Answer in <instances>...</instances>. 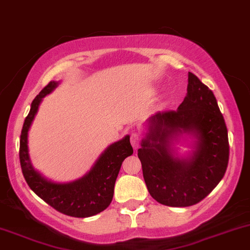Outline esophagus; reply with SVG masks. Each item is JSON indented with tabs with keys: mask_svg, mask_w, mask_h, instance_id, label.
I'll return each instance as SVG.
<instances>
[{
	"mask_svg": "<svg viewBox=\"0 0 250 250\" xmlns=\"http://www.w3.org/2000/svg\"><path fill=\"white\" fill-rule=\"evenodd\" d=\"M130 142H131L132 147L135 148V151H137L139 147V143H141V138H139V135L137 134V132H132L131 137H130Z\"/></svg>",
	"mask_w": 250,
	"mask_h": 250,
	"instance_id": "1",
	"label": "esophagus"
}]
</instances>
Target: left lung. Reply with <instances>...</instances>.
Returning a JSON list of instances; mask_svg holds the SVG:
<instances>
[{
    "mask_svg": "<svg viewBox=\"0 0 250 250\" xmlns=\"http://www.w3.org/2000/svg\"><path fill=\"white\" fill-rule=\"evenodd\" d=\"M183 133L196 139L188 158H178L172 143ZM228 129L217 101L207 85L188 72V95L177 111L158 112L147 120L138 149L151 197L169 207H188L207 197L228 168Z\"/></svg>",
    "mask_w": 250,
    "mask_h": 250,
    "instance_id": "8db88e82",
    "label": "left lung"
}]
</instances>
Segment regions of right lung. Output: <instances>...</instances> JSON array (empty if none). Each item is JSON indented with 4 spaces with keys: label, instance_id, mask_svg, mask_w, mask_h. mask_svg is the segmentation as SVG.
I'll return each mask as SVG.
<instances>
[{
    "label": "right lung",
    "instance_id": "right-lung-1",
    "mask_svg": "<svg viewBox=\"0 0 250 250\" xmlns=\"http://www.w3.org/2000/svg\"><path fill=\"white\" fill-rule=\"evenodd\" d=\"M58 82L51 81L42 89L32 102L31 111L26 116L21 135V171L33 192L56 210L72 217H90L105 210L112 202L114 185L121 165L127 156L134 153L130 137L109 145L99 156L94 167L82 178L71 183H55L43 177L33 168L28 154V130L38 113L42 98L49 95Z\"/></svg>",
    "mask_w": 250,
    "mask_h": 250
}]
</instances>
